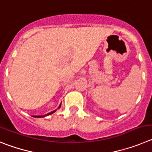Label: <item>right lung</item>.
Instances as JSON below:
<instances>
[{"label": "right lung", "mask_w": 152, "mask_h": 152, "mask_svg": "<svg viewBox=\"0 0 152 152\" xmlns=\"http://www.w3.org/2000/svg\"><path fill=\"white\" fill-rule=\"evenodd\" d=\"M61 104H60V106H59V107H58V108H60V107H61ZM55 111H56V110H54V111L50 112V113H48L47 114V115H45V116L50 115V114H52V113H54V112H55ZM34 117H45V116H34Z\"/></svg>", "instance_id": "obj_1"}]
</instances>
